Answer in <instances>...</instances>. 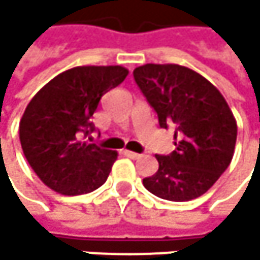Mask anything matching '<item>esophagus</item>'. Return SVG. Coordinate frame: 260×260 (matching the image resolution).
Returning a JSON list of instances; mask_svg holds the SVG:
<instances>
[{
  "mask_svg": "<svg viewBox=\"0 0 260 260\" xmlns=\"http://www.w3.org/2000/svg\"><path fill=\"white\" fill-rule=\"evenodd\" d=\"M124 154L127 156V157H131V159H139V157H142V154H139V153H134V151H124Z\"/></svg>",
  "mask_w": 260,
  "mask_h": 260,
  "instance_id": "esophagus-1",
  "label": "esophagus"
}]
</instances>
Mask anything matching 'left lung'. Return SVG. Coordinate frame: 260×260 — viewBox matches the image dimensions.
I'll return each instance as SVG.
<instances>
[{
	"instance_id": "1",
	"label": "left lung",
	"mask_w": 260,
	"mask_h": 260,
	"mask_svg": "<svg viewBox=\"0 0 260 260\" xmlns=\"http://www.w3.org/2000/svg\"><path fill=\"white\" fill-rule=\"evenodd\" d=\"M134 81L156 111L159 126H176V149L156 156L159 170L143 179L145 188L168 201L201 197L234 156L237 123L226 100L206 78L175 63L137 67Z\"/></svg>"
}]
</instances>
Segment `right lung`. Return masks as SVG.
I'll list each match as a JSON object with an SVG mask.
<instances>
[{
    "label": "right lung",
    "instance_id": "right-lung-1",
    "mask_svg": "<svg viewBox=\"0 0 260 260\" xmlns=\"http://www.w3.org/2000/svg\"><path fill=\"white\" fill-rule=\"evenodd\" d=\"M127 70L120 65L76 67L49 81L27 104L20 121L24 157L49 188L82 195L101 187L117 153L85 140L104 93L120 85Z\"/></svg>",
    "mask_w": 260,
    "mask_h": 260
}]
</instances>
